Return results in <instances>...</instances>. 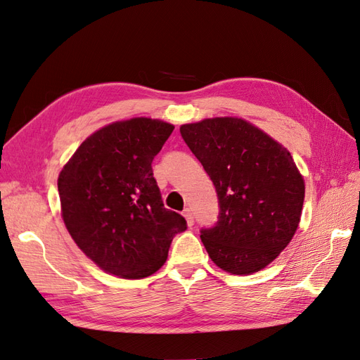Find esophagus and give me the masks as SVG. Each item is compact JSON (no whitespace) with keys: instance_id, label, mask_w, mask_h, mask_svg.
Returning a JSON list of instances; mask_svg holds the SVG:
<instances>
[{"instance_id":"obj_1","label":"esophagus","mask_w":360,"mask_h":360,"mask_svg":"<svg viewBox=\"0 0 360 360\" xmlns=\"http://www.w3.org/2000/svg\"><path fill=\"white\" fill-rule=\"evenodd\" d=\"M183 216H184V219H186L188 225L192 226V225H193V214H192V210L188 209V207H186V209L183 210Z\"/></svg>"}]
</instances>
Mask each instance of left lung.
<instances>
[{"mask_svg":"<svg viewBox=\"0 0 360 360\" xmlns=\"http://www.w3.org/2000/svg\"><path fill=\"white\" fill-rule=\"evenodd\" d=\"M180 134L219 200L216 225L201 230L209 257L233 275L264 269L300 222L304 181L290 151L237 117L183 124Z\"/></svg>","mask_w":360,"mask_h":360,"instance_id":"1","label":"left lung"}]
</instances>
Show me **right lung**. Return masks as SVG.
Here are the masks:
<instances>
[{
    "instance_id": "add662e5",
    "label": "right lung",
    "mask_w": 360,
    "mask_h": 360,
    "mask_svg": "<svg viewBox=\"0 0 360 360\" xmlns=\"http://www.w3.org/2000/svg\"><path fill=\"white\" fill-rule=\"evenodd\" d=\"M174 126L136 117L86 138L58 176L64 225L108 274L141 279L167 261L186 219L165 209L151 162Z\"/></svg>"
}]
</instances>
